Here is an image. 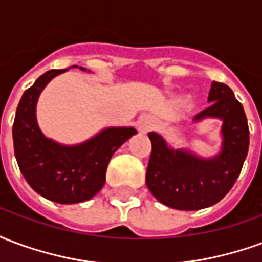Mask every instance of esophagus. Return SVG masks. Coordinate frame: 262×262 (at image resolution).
I'll return each instance as SVG.
<instances>
[{
  "label": "esophagus",
  "mask_w": 262,
  "mask_h": 262,
  "mask_svg": "<svg viewBox=\"0 0 262 262\" xmlns=\"http://www.w3.org/2000/svg\"><path fill=\"white\" fill-rule=\"evenodd\" d=\"M154 126L153 119L150 116H143L142 119L139 120V129L142 132H148Z\"/></svg>",
  "instance_id": "obj_1"
}]
</instances>
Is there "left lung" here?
I'll return each instance as SVG.
<instances>
[{
  "label": "left lung",
  "mask_w": 262,
  "mask_h": 262,
  "mask_svg": "<svg viewBox=\"0 0 262 262\" xmlns=\"http://www.w3.org/2000/svg\"><path fill=\"white\" fill-rule=\"evenodd\" d=\"M212 105L195 116L223 119V148L212 160L196 159L188 151L172 150L157 133L150 132L151 154L146 185L157 201L178 210L208 208L226 196L242 172L250 144L247 116L243 105L223 82L213 81L209 91Z\"/></svg>",
  "instance_id": "obj_1"
}]
</instances>
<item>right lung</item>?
<instances>
[{
  "label": "right lung",
  "mask_w": 262,
  "mask_h": 262,
  "mask_svg": "<svg viewBox=\"0 0 262 262\" xmlns=\"http://www.w3.org/2000/svg\"><path fill=\"white\" fill-rule=\"evenodd\" d=\"M63 71H46L24 92L16 108L12 137L19 170L32 189L49 201L69 205L88 201L101 191L109 160L136 130L111 127L74 147L60 146L43 136L35 116L37 97L49 81Z\"/></svg>",
  "instance_id": "add662e5"
}]
</instances>
